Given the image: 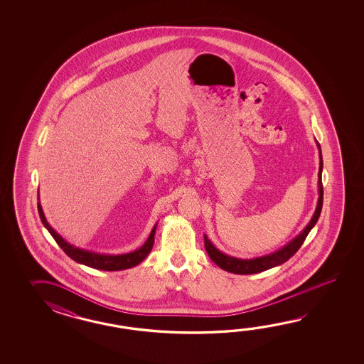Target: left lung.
Masks as SVG:
<instances>
[{"label": "left lung", "mask_w": 364, "mask_h": 364, "mask_svg": "<svg viewBox=\"0 0 364 364\" xmlns=\"http://www.w3.org/2000/svg\"><path fill=\"white\" fill-rule=\"evenodd\" d=\"M318 148V157H320V166H318V179H317V187H318V199H317L316 209L312 218L309 220L307 226L299 232L294 240H290L284 247L279 248L277 251L268 254V255L259 256L254 259H240L234 257L221 252L218 248L215 247V245L208 240V237L204 234V246L208 252L209 257L212 259L213 263L217 264L221 269L235 274H254V273H260V272L267 271L274 268L277 265L287 262L295 252L301 248L306 237L309 235L311 229L316 225L317 220L321 213L323 208V182H321V171H323V156H321V148L317 143Z\"/></svg>", "instance_id": "1"}]
</instances>
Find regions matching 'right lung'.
Returning a JSON list of instances; mask_svg holds the SVG:
<instances>
[{
	"mask_svg": "<svg viewBox=\"0 0 364 364\" xmlns=\"http://www.w3.org/2000/svg\"><path fill=\"white\" fill-rule=\"evenodd\" d=\"M39 195V193H38ZM38 210H39V216L41 218V223L47 228L48 232H50V235L55 238L57 245L65 251V254L71 257L74 262L79 264L87 265L90 268L95 269H100V271H124L129 269L135 265L141 263L148 254L151 252V250L154 247V242H155V232L157 224L154 226L152 232L149 234L148 240L144 242V245L141 247L127 252V254H118V255H110V254H100V252H95V251H88L83 248L75 247L73 245H70L69 242L62 238L55 229L48 224L47 218L44 216V212L40 204V198L38 196Z\"/></svg>",
	"mask_w": 364,
	"mask_h": 364,
	"instance_id": "right-lung-1",
	"label": "right lung"
}]
</instances>
